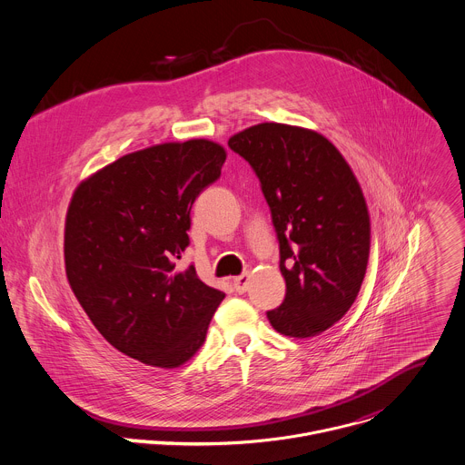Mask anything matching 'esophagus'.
I'll return each mask as SVG.
<instances>
[{"mask_svg":"<svg viewBox=\"0 0 465 465\" xmlns=\"http://www.w3.org/2000/svg\"><path fill=\"white\" fill-rule=\"evenodd\" d=\"M248 286H250V275H248V273H242V275H239V277L233 279V288H235V292L244 293V292L248 290Z\"/></svg>","mask_w":465,"mask_h":465,"instance_id":"esophagus-1","label":"esophagus"}]
</instances>
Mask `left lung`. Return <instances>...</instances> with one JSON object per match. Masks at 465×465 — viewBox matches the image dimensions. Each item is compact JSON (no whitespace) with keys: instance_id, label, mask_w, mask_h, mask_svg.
<instances>
[{"instance_id":"1","label":"left lung","mask_w":465,"mask_h":465,"mask_svg":"<svg viewBox=\"0 0 465 465\" xmlns=\"http://www.w3.org/2000/svg\"><path fill=\"white\" fill-rule=\"evenodd\" d=\"M261 179L281 246L284 302L270 324L293 339L317 337L342 319L366 277L371 221L362 188L322 134L259 123L228 139Z\"/></svg>"}]
</instances>
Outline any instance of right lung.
Returning <instances> with one entry per match:
<instances>
[{
  "label": "right lung",
  "mask_w": 465,
  "mask_h": 465,
  "mask_svg": "<svg viewBox=\"0 0 465 465\" xmlns=\"http://www.w3.org/2000/svg\"><path fill=\"white\" fill-rule=\"evenodd\" d=\"M226 161L210 139L161 143L83 179L64 217V272L95 326L121 353L179 368L204 344L224 293L195 268L177 270L190 244V210Z\"/></svg>",
  "instance_id": "obj_1"
}]
</instances>
